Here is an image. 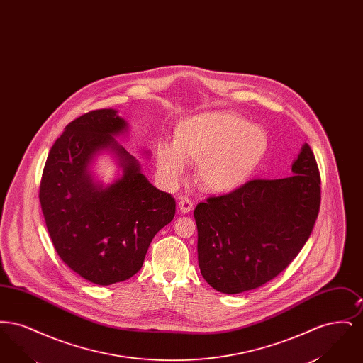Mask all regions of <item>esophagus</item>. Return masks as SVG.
<instances>
[{"label":"esophagus","instance_id":"obj_1","mask_svg":"<svg viewBox=\"0 0 363 363\" xmlns=\"http://www.w3.org/2000/svg\"><path fill=\"white\" fill-rule=\"evenodd\" d=\"M178 208L182 213H189L190 211L193 209V203L190 200L189 197H184L181 196L179 197V201H178Z\"/></svg>","mask_w":363,"mask_h":363}]
</instances>
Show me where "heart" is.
I'll return each mask as SVG.
<instances>
[{"mask_svg":"<svg viewBox=\"0 0 363 363\" xmlns=\"http://www.w3.org/2000/svg\"><path fill=\"white\" fill-rule=\"evenodd\" d=\"M268 135L233 111H211L185 118L175 126L173 145L160 144L156 164L167 179L185 173V163L197 164L199 184L213 193L241 188L268 152Z\"/></svg>","mask_w":363,"mask_h":363,"instance_id":"1","label":"heart"}]
</instances>
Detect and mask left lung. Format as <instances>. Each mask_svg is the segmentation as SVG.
Wrapping results in <instances>:
<instances>
[{"label":"left lung","mask_w":363,"mask_h":363,"mask_svg":"<svg viewBox=\"0 0 363 363\" xmlns=\"http://www.w3.org/2000/svg\"><path fill=\"white\" fill-rule=\"evenodd\" d=\"M291 170V177L252 179L197 204L199 267L215 290L257 289L286 269L309 240L321 203V178L309 144Z\"/></svg>","instance_id":"1"}]
</instances>
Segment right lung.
Masks as SVG:
<instances>
[{
	"mask_svg": "<svg viewBox=\"0 0 363 363\" xmlns=\"http://www.w3.org/2000/svg\"><path fill=\"white\" fill-rule=\"evenodd\" d=\"M126 129L116 110H92L67 125L48 155L39 201L57 255L77 275L108 286L143 267L156 233L175 215L173 196L156 189L138 160L113 136ZM101 149L121 157L123 178L107 189L91 182L87 163Z\"/></svg>",
	"mask_w": 363,
	"mask_h": 363,
	"instance_id": "obj_1",
	"label": "right lung"
}]
</instances>
